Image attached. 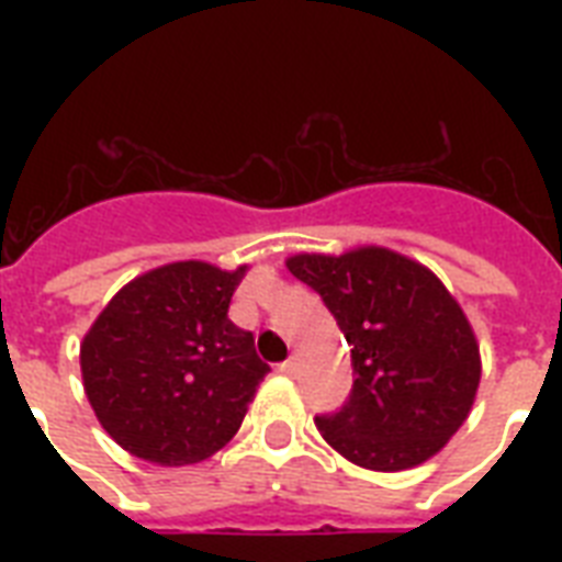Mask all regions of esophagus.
Instances as JSON below:
<instances>
[{"label":"esophagus","instance_id":"esophagus-1","mask_svg":"<svg viewBox=\"0 0 562 562\" xmlns=\"http://www.w3.org/2000/svg\"><path fill=\"white\" fill-rule=\"evenodd\" d=\"M297 370H300V361H297V356H291V359H285L280 364V373H285V375H297Z\"/></svg>","mask_w":562,"mask_h":562}]
</instances>
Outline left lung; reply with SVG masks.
I'll return each instance as SVG.
<instances>
[{"mask_svg":"<svg viewBox=\"0 0 562 562\" xmlns=\"http://www.w3.org/2000/svg\"><path fill=\"white\" fill-rule=\"evenodd\" d=\"M285 265L321 294L350 344V400L315 417L326 443L375 472L440 452L470 417L481 379L479 341L443 282L387 247L297 254Z\"/></svg>","mask_w":562,"mask_h":562,"instance_id":"1","label":"left lung"}]
</instances>
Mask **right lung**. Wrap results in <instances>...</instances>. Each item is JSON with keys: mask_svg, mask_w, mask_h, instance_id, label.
I'll return each instance as SVG.
<instances>
[{"mask_svg": "<svg viewBox=\"0 0 562 562\" xmlns=\"http://www.w3.org/2000/svg\"><path fill=\"white\" fill-rule=\"evenodd\" d=\"M245 265L171 262L110 300L81 344L83 391L125 452L160 467L206 461L241 426L268 373L227 317Z\"/></svg>", "mask_w": 562, "mask_h": 562, "instance_id": "obj_1", "label": "right lung"}]
</instances>
